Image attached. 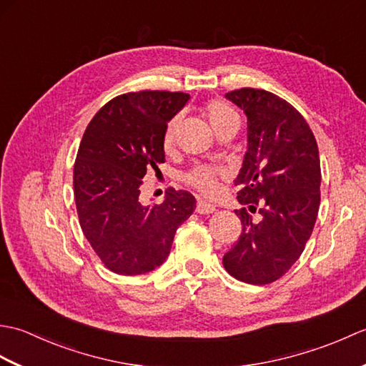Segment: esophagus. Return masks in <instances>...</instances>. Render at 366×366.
Returning a JSON list of instances; mask_svg holds the SVG:
<instances>
[{
  "instance_id": "obj_1",
  "label": "esophagus",
  "mask_w": 366,
  "mask_h": 366,
  "mask_svg": "<svg viewBox=\"0 0 366 366\" xmlns=\"http://www.w3.org/2000/svg\"><path fill=\"white\" fill-rule=\"evenodd\" d=\"M214 211H215V206L214 204L206 203V201H203V199H198V203H197V212L198 214L209 215V214H212Z\"/></svg>"
}]
</instances>
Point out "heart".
Listing matches in <instances>:
<instances>
[{
  "label": "heart",
  "instance_id": "1",
  "mask_svg": "<svg viewBox=\"0 0 366 366\" xmlns=\"http://www.w3.org/2000/svg\"><path fill=\"white\" fill-rule=\"evenodd\" d=\"M201 113L212 127L215 134H220L222 130L237 126L239 127V114L232 110V108L222 102V100H209L201 108ZM179 127V119L171 118L165 124L162 132V147L165 151H169L174 146L176 134ZM222 173L219 169L206 168V167H195L189 169L187 173L182 176L184 182L190 185V187L197 189L206 197H214L219 192V182H220Z\"/></svg>",
  "mask_w": 366,
  "mask_h": 366
}]
</instances>
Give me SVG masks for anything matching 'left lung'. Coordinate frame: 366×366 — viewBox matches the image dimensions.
Listing matches in <instances>:
<instances>
[{
	"mask_svg": "<svg viewBox=\"0 0 366 366\" xmlns=\"http://www.w3.org/2000/svg\"><path fill=\"white\" fill-rule=\"evenodd\" d=\"M227 97L247 114L248 151L236 179L242 232L223 266L240 282L269 285L291 269L313 232L320 151L305 118L274 92L240 88Z\"/></svg>",
	"mask_w": 366,
	"mask_h": 366,
	"instance_id": "8db88e82",
	"label": "left lung"
}]
</instances>
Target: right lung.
<instances>
[{"label": "right lung", "mask_w": 366, "mask_h": 366, "mask_svg": "<svg viewBox=\"0 0 366 366\" xmlns=\"http://www.w3.org/2000/svg\"><path fill=\"white\" fill-rule=\"evenodd\" d=\"M189 97L181 91L126 92L100 108L84 130L74 165L76 214L92 250L114 274L159 267L197 206L189 192L171 187L162 204L139 203L146 171L165 162L163 127Z\"/></svg>", "instance_id": "add662e5"}]
</instances>
